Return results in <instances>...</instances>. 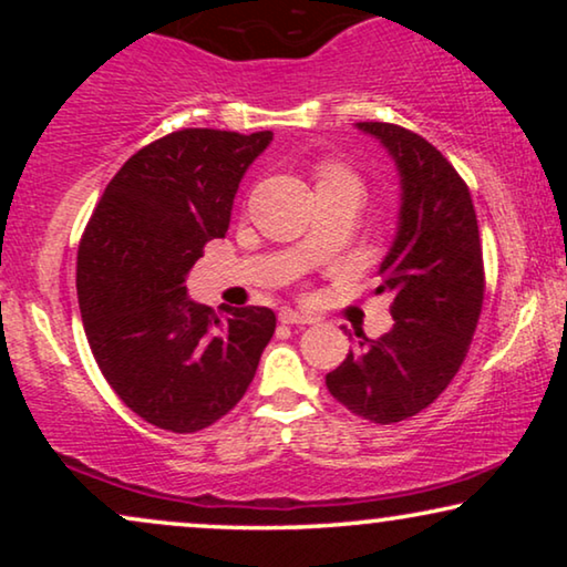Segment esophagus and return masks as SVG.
<instances>
[{
    "label": "esophagus",
    "mask_w": 567,
    "mask_h": 567,
    "mask_svg": "<svg viewBox=\"0 0 567 567\" xmlns=\"http://www.w3.org/2000/svg\"><path fill=\"white\" fill-rule=\"evenodd\" d=\"M278 320H281L284 324H312L315 322V317L312 315H307V312H297V309H281V312H278Z\"/></svg>",
    "instance_id": "obj_1"
}]
</instances>
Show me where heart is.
<instances>
[{
    "instance_id": "heart-1",
    "label": "heart",
    "mask_w": 567,
    "mask_h": 567,
    "mask_svg": "<svg viewBox=\"0 0 567 567\" xmlns=\"http://www.w3.org/2000/svg\"><path fill=\"white\" fill-rule=\"evenodd\" d=\"M346 177H351L346 169H340L336 165H324V167H320V173H317V185L330 183V181H346Z\"/></svg>"
}]
</instances>
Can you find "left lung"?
<instances>
[{"instance_id": "left-lung-1", "label": "left lung", "mask_w": 567, "mask_h": 567, "mask_svg": "<svg viewBox=\"0 0 567 567\" xmlns=\"http://www.w3.org/2000/svg\"><path fill=\"white\" fill-rule=\"evenodd\" d=\"M394 159L400 216L379 266L392 330L355 348L324 377L340 405L371 423H400L446 390L475 336L485 274L470 188L436 146L394 123H355Z\"/></svg>"}]
</instances>
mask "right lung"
<instances>
[{"instance_id":"add662e5","label":"right lung","mask_w":567,"mask_h":567,"mask_svg":"<svg viewBox=\"0 0 567 567\" xmlns=\"http://www.w3.org/2000/svg\"><path fill=\"white\" fill-rule=\"evenodd\" d=\"M270 131L183 128L138 150L100 198L76 255V297L92 355L146 423L193 433L243 400L274 338L268 307L216 315L185 278L229 229L247 167Z\"/></svg>"}]
</instances>
